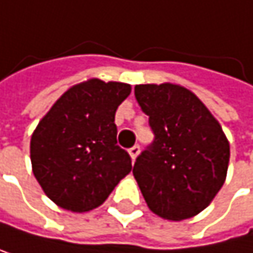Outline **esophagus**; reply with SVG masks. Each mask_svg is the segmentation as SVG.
<instances>
[{"instance_id":"obj_1","label":"esophagus","mask_w":253,"mask_h":253,"mask_svg":"<svg viewBox=\"0 0 253 253\" xmlns=\"http://www.w3.org/2000/svg\"><path fill=\"white\" fill-rule=\"evenodd\" d=\"M128 153H129V156H131L132 160H136V157H137L139 153H140V146H139V145H134L132 148L128 149Z\"/></svg>"}]
</instances>
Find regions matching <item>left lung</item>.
Masks as SVG:
<instances>
[{
  "label": "left lung",
  "instance_id": "obj_1",
  "mask_svg": "<svg viewBox=\"0 0 253 253\" xmlns=\"http://www.w3.org/2000/svg\"><path fill=\"white\" fill-rule=\"evenodd\" d=\"M134 94L154 132V142L134 163V178L154 214L172 221L191 218L224 183L229 142L218 121L185 86L143 84L134 86Z\"/></svg>",
  "mask_w": 253,
  "mask_h": 253
}]
</instances>
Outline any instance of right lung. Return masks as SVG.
<instances>
[{
	"mask_svg": "<svg viewBox=\"0 0 253 253\" xmlns=\"http://www.w3.org/2000/svg\"><path fill=\"white\" fill-rule=\"evenodd\" d=\"M129 93L128 84L88 79L68 88L39 121L30 140L32 169L59 208L88 212L100 206L131 171L114 124Z\"/></svg>",
	"mask_w": 253,
	"mask_h": 253,
	"instance_id": "add662e5",
	"label": "right lung"
}]
</instances>
